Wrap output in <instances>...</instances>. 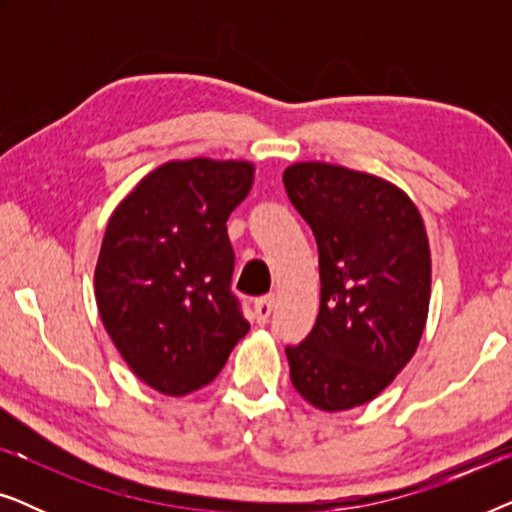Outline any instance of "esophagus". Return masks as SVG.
<instances>
[{
    "instance_id": "esophagus-1",
    "label": "esophagus",
    "mask_w": 512,
    "mask_h": 512,
    "mask_svg": "<svg viewBox=\"0 0 512 512\" xmlns=\"http://www.w3.org/2000/svg\"><path fill=\"white\" fill-rule=\"evenodd\" d=\"M272 307H275V296H263V298L254 300V314H256L258 324H261V326L268 324Z\"/></svg>"
}]
</instances>
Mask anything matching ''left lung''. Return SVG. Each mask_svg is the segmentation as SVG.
Here are the masks:
<instances>
[{"instance_id": "1", "label": "left lung", "mask_w": 512, "mask_h": 512, "mask_svg": "<svg viewBox=\"0 0 512 512\" xmlns=\"http://www.w3.org/2000/svg\"><path fill=\"white\" fill-rule=\"evenodd\" d=\"M291 205L319 249L317 324L286 347L291 382L314 408L340 412L389 387L422 340L431 251L419 209L375 174L331 163L284 170Z\"/></svg>"}]
</instances>
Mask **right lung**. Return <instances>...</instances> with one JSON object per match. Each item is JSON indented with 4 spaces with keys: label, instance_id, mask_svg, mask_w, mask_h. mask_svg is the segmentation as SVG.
<instances>
[{
    "label": "right lung",
    "instance_id": "right-lung-1",
    "mask_svg": "<svg viewBox=\"0 0 512 512\" xmlns=\"http://www.w3.org/2000/svg\"><path fill=\"white\" fill-rule=\"evenodd\" d=\"M247 160H170L114 209L95 268L102 324L139 380L186 396L214 380L249 331L230 291L226 221L247 198Z\"/></svg>",
    "mask_w": 512,
    "mask_h": 512
}]
</instances>
